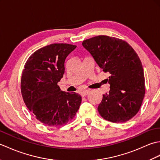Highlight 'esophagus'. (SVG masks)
I'll use <instances>...</instances> for the list:
<instances>
[{"instance_id":"esophagus-1","label":"esophagus","mask_w":160,"mask_h":160,"mask_svg":"<svg viewBox=\"0 0 160 160\" xmlns=\"http://www.w3.org/2000/svg\"><path fill=\"white\" fill-rule=\"evenodd\" d=\"M89 92H90V90H89V89L84 90L82 91V92H81V96H82V97L86 96L88 93H89Z\"/></svg>"}]
</instances>
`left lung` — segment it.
<instances>
[{"label": "left lung", "instance_id": "obj_1", "mask_svg": "<svg viewBox=\"0 0 160 160\" xmlns=\"http://www.w3.org/2000/svg\"><path fill=\"white\" fill-rule=\"evenodd\" d=\"M82 46L110 74L107 79L110 91L98 107L100 115L114 123L131 120L140 110L145 94L144 69L138 54L124 40L107 36L87 39Z\"/></svg>", "mask_w": 160, "mask_h": 160}]
</instances>
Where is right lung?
<instances>
[{
    "label": "right lung",
    "instance_id": "1",
    "mask_svg": "<svg viewBox=\"0 0 160 160\" xmlns=\"http://www.w3.org/2000/svg\"><path fill=\"white\" fill-rule=\"evenodd\" d=\"M76 48L66 43L44 47L29 56L22 71L20 89L25 105L37 120L49 127L65 125L80 106V95L61 91L58 85L66 58Z\"/></svg>",
    "mask_w": 160,
    "mask_h": 160
}]
</instances>
